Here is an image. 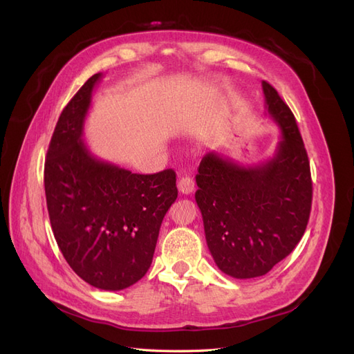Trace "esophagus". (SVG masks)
Listing matches in <instances>:
<instances>
[{"mask_svg": "<svg viewBox=\"0 0 354 354\" xmlns=\"http://www.w3.org/2000/svg\"><path fill=\"white\" fill-rule=\"evenodd\" d=\"M178 190L181 192V194H185V195L192 194V192L195 190V181H194V178L189 177V176L181 177L178 180Z\"/></svg>", "mask_w": 354, "mask_h": 354, "instance_id": "34e87169", "label": "esophagus"}]
</instances>
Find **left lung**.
I'll use <instances>...</instances> for the list:
<instances>
[{"label": "left lung", "mask_w": 354, "mask_h": 354, "mask_svg": "<svg viewBox=\"0 0 354 354\" xmlns=\"http://www.w3.org/2000/svg\"><path fill=\"white\" fill-rule=\"evenodd\" d=\"M266 108L282 138L273 158L241 167L209 152L196 174L195 199L209 252L218 269L236 279L269 273L292 252L312 209L310 162L294 113L263 81Z\"/></svg>", "instance_id": "obj_1"}]
</instances>
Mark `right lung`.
<instances>
[{"mask_svg":"<svg viewBox=\"0 0 354 354\" xmlns=\"http://www.w3.org/2000/svg\"><path fill=\"white\" fill-rule=\"evenodd\" d=\"M95 73L59 116L47 151L44 187L56 242L82 281L120 291L152 264L167 211L177 199L174 169L156 174L97 159L82 142Z\"/></svg>","mask_w":354,"mask_h":354,"instance_id":"add662e5","label":"right lung"}]
</instances>
